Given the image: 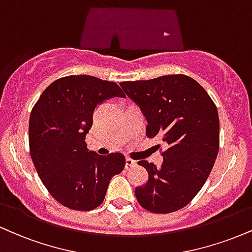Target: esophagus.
<instances>
[{
    "label": "esophagus",
    "mask_w": 252,
    "mask_h": 252,
    "mask_svg": "<svg viewBox=\"0 0 252 252\" xmlns=\"http://www.w3.org/2000/svg\"><path fill=\"white\" fill-rule=\"evenodd\" d=\"M135 164H136V160L131 159L130 157H126V169L132 168V166H135Z\"/></svg>",
    "instance_id": "obj_1"
}]
</instances>
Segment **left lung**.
Instances as JSON below:
<instances>
[{"label":"left lung","instance_id":"obj_1","mask_svg":"<svg viewBox=\"0 0 252 252\" xmlns=\"http://www.w3.org/2000/svg\"><path fill=\"white\" fill-rule=\"evenodd\" d=\"M124 93L147 120V136L168 144L159 168L138 164L149 174L135 189L145 210L169 214L191 202L208 180L220 149L216 105L198 82L186 75H165L148 81L121 82Z\"/></svg>","mask_w":252,"mask_h":252}]
</instances>
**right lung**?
Returning <instances> with one entry per match:
<instances>
[{
    "instance_id": "obj_1",
    "label": "right lung",
    "mask_w": 252,
    "mask_h": 252,
    "mask_svg": "<svg viewBox=\"0 0 252 252\" xmlns=\"http://www.w3.org/2000/svg\"><path fill=\"white\" fill-rule=\"evenodd\" d=\"M113 97H126L115 82L71 75L53 82L30 114L29 147L36 171L50 195L72 210L101 205L111 178L126 164L123 154L101 156L84 142L97 105Z\"/></svg>"
}]
</instances>
